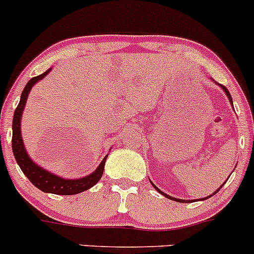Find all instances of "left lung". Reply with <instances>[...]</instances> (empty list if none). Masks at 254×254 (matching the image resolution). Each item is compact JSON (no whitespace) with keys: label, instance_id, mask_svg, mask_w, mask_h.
Returning <instances> with one entry per match:
<instances>
[{"label":"left lung","instance_id":"1","mask_svg":"<svg viewBox=\"0 0 254 254\" xmlns=\"http://www.w3.org/2000/svg\"><path fill=\"white\" fill-rule=\"evenodd\" d=\"M211 79H212V78H211ZM217 84H219V86H220V87H221V88H222V89H224V92H225V93H226L227 98H229V101H230V102H231V104H232V98H231V94H230L229 89H227V88H226V87H225V86H222V84H220V83H217ZM232 107H234V106H232ZM150 182H151V181H150ZM151 184H152V187H153V188H155V189H156V190H157V191H158V193H161V194H162V195H163V196H166V198L171 199V200H175V201H178V203H191V201H195V200H193V199H190V200H184V199H177V198H173V196L168 195V194L163 193V191H162V190H160V189H158V188H157V187H156V186H155V184H153V183H152V182H151ZM222 186H224V184H222ZM222 186H221V187H220V188H219V189H217V190H215V191H214V193H212V194H211V195H209V196H205V198H201V199H198V200H206V199H209V198H210V196L215 195V194H216V193H217V191H219V190H220V189H221V188H222Z\"/></svg>","mask_w":254,"mask_h":254}]
</instances>
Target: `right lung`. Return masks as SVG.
<instances>
[{
  "instance_id": "1",
  "label": "right lung",
  "mask_w": 254,
  "mask_h": 254,
  "mask_svg": "<svg viewBox=\"0 0 254 254\" xmlns=\"http://www.w3.org/2000/svg\"><path fill=\"white\" fill-rule=\"evenodd\" d=\"M50 71L51 67L45 71L44 73H42V75L29 79L28 83L25 84L22 94H20L19 104H18L16 111H14L13 123H12V151H13L14 158H16L18 166H19L25 177L32 182L33 186L37 187L38 189H40L44 193L59 194V195H73V194H78L81 191L87 190V189L92 188L94 184L98 183V181L103 176L104 165H106V160L108 157V155L102 160L98 167L91 175L76 179H67L54 175V173L49 172L48 170L43 168L38 163H35L29 157L22 139L20 120H22V114L23 111H24V107L25 103H27L28 94H29L30 89L33 88V86L38 81L44 78Z\"/></svg>"
}]
</instances>
